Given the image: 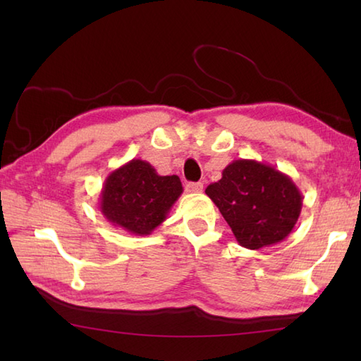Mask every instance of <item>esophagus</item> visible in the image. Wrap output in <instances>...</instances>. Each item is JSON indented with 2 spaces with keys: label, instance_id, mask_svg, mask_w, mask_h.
Here are the masks:
<instances>
[{
  "label": "esophagus",
  "instance_id": "1",
  "mask_svg": "<svg viewBox=\"0 0 361 361\" xmlns=\"http://www.w3.org/2000/svg\"><path fill=\"white\" fill-rule=\"evenodd\" d=\"M186 190L188 192H202L203 190V183H188L186 185Z\"/></svg>",
  "mask_w": 361,
  "mask_h": 361
}]
</instances>
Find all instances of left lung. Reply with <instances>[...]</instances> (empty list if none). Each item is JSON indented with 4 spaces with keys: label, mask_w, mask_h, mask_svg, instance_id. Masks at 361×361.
<instances>
[{
    "label": "left lung",
    "mask_w": 361,
    "mask_h": 361,
    "mask_svg": "<svg viewBox=\"0 0 361 361\" xmlns=\"http://www.w3.org/2000/svg\"><path fill=\"white\" fill-rule=\"evenodd\" d=\"M242 247L259 250L293 231L302 194L288 175L256 159H235L206 188Z\"/></svg>",
    "instance_id": "1"
}]
</instances>
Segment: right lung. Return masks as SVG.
I'll return each mask as SVG.
<instances>
[{
  "mask_svg": "<svg viewBox=\"0 0 361 361\" xmlns=\"http://www.w3.org/2000/svg\"><path fill=\"white\" fill-rule=\"evenodd\" d=\"M183 192L176 175H158L147 161L132 159L105 178L99 209L113 226L149 235L167 219Z\"/></svg>",
  "mask_w": 361,
  "mask_h": 361,
  "instance_id": "add662e5",
  "label": "right lung"
}]
</instances>
